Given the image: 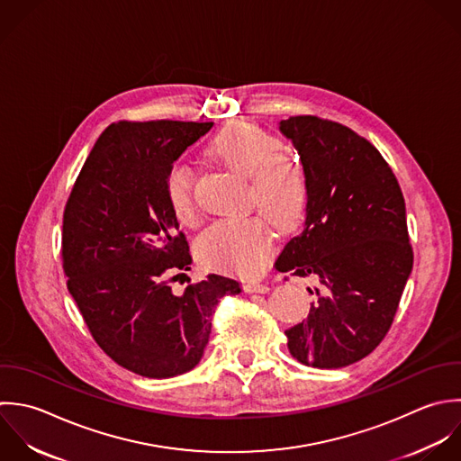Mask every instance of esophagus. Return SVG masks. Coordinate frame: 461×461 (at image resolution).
Segmentation results:
<instances>
[{"label":"esophagus","instance_id":"34e87169","mask_svg":"<svg viewBox=\"0 0 461 461\" xmlns=\"http://www.w3.org/2000/svg\"><path fill=\"white\" fill-rule=\"evenodd\" d=\"M244 291L246 293H267L269 285L262 284V282H246L244 284Z\"/></svg>","mask_w":461,"mask_h":461}]
</instances>
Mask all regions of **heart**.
<instances>
[{
  "mask_svg": "<svg viewBox=\"0 0 461 461\" xmlns=\"http://www.w3.org/2000/svg\"><path fill=\"white\" fill-rule=\"evenodd\" d=\"M206 150L215 159L249 177L251 203L282 230H293L303 217L307 183L302 168L282 143L253 123H230L212 136ZM194 176L186 165H174L165 181L167 199L181 224L197 222ZM273 235L264 217H230L212 224L197 240L199 260L213 269L253 276L267 262Z\"/></svg>",
  "mask_w": 461,
  "mask_h": 461,
  "instance_id": "b5f03b06",
  "label": "heart"
}]
</instances>
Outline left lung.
<instances>
[{
    "label": "left lung",
    "instance_id": "8db88e82",
    "mask_svg": "<svg viewBox=\"0 0 461 461\" xmlns=\"http://www.w3.org/2000/svg\"><path fill=\"white\" fill-rule=\"evenodd\" d=\"M278 129L300 154L307 204L275 266L316 282L287 347L305 366L343 368L374 352L395 318L413 269L406 203L381 152L352 129L316 116Z\"/></svg>",
    "mask_w": 461,
    "mask_h": 461
}]
</instances>
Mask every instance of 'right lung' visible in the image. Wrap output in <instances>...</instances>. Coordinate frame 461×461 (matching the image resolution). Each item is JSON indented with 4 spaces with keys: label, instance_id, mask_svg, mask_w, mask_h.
I'll list each match as a JSON object with an SVG mask.
<instances>
[{
    "label": "right lung",
    "instance_id": "obj_1",
    "mask_svg": "<svg viewBox=\"0 0 461 461\" xmlns=\"http://www.w3.org/2000/svg\"><path fill=\"white\" fill-rule=\"evenodd\" d=\"M212 125L172 120L109 125L66 203L68 291L98 347L141 377L190 372L208 345L215 305L242 291L235 278L215 273L183 294L168 284L190 269L192 257L167 199V174Z\"/></svg>",
    "mask_w": 461,
    "mask_h": 461
}]
</instances>
